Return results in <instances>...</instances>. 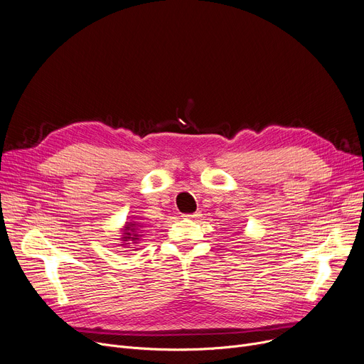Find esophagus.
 <instances>
[{"instance_id": "34e87169", "label": "esophagus", "mask_w": 364, "mask_h": 364, "mask_svg": "<svg viewBox=\"0 0 364 364\" xmlns=\"http://www.w3.org/2000/svg\"><path fill=\"white\" fill-rule=\"evenodd\" d=\"M186 218H188V220H199L200 217H202V214L200 213H195V214H187V215H184Z\"/></svg>"}]
</instances>
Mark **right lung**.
Instances as JSON below:
<instances>
[{
	"label": "right lung",
	"mask_w": 364,
	"mask_h": 364,
	"mask_svg": "<svg viewBox=\"0 0 364 364\" xmlns=\"http://www.w3.org/2000/svg\"><path fill=\"white\" fill-rule=\"evenodd\" d=\"M143 225L140 224V223H137V221H129V223H125L124 224V228H121V232H122V235H121V240H122V246L125 247V246H129L131 245V242L136 245L139 240H140V237L143 236L141 233H143Z\"/></svg>",
	"instance_id": "right-lung-1"
}]
</instances>
